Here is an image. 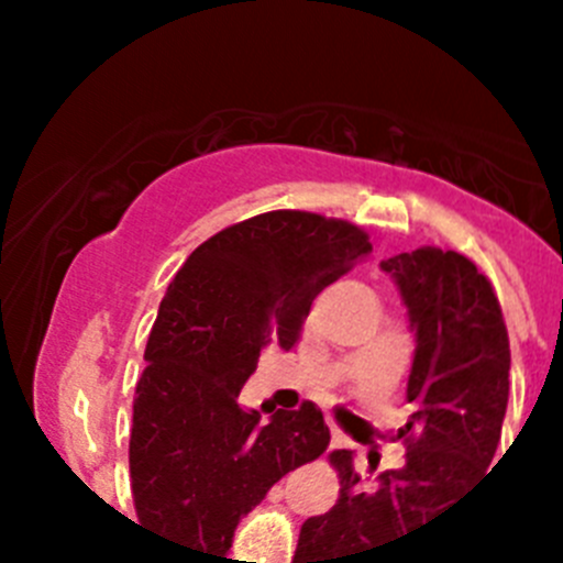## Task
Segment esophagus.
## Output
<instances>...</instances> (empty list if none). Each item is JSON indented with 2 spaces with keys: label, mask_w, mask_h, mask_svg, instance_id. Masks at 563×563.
<instances>
[{
  "label": "esophagus",
  "mask_w": 563,
  "mask_h": 563,
  "mask_svg": "<svg viewBox=\"0 0 563 563\" xmlns=\"http://www.w3.org/2000/svg\"><path fill=\"white\" fill-rule=\"evenodd\" d=\"M332 445H343V434L332 426Z\"/></svg>",
  "instance_id": "34e87169"
}]
</instances>
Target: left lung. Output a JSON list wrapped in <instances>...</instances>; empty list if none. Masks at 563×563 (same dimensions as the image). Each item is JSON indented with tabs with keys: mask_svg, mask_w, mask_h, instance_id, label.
Wrapping results in <instances>:
<instances>
[{
	"mask_svg": "<svg viewBox=\"0 0 563 563\" xmlns=\"http://www.w3.org/2000/svg\"><path fill=\"white\" fill-rule=\"evenodd\" d=\"M409 307L417 352L409 422L397 431L406 462L363 485L352 451H332L341 494L301 525L292 563H372L377 547L417 533L487 474L510 391V341L490 278L467 256L422 245L383 258ZM380 456L369 454L377 467Z\"/></svg>",
	"mask_w": 563,
	"mask_h": 563,
	"instance_id": "obj_1",
	"label": "left lung"
}]
</instances>
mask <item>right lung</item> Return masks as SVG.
I'll use <instances>...</instances> for the list:
<instances>
[{
  "mask_svg": "<svg viewBox=\"0 0 563 563\" xmlns=\"http://www.w3.org/2000/svg\"><path fill=\"white\" fill-rule=\"evenodd\" d=\"M372 253L369 233L310 211H267L206 239L172 278L134 386L129 474L137 521L225 563L239 519L330 429L316 402L239 409V391L271 341L301 335L316 296Z\"/></svg>",
  "mask_w": 563,
  "mask_h": 563,
  "instance_id": "obj_1",
  "label": "right lung"
}]
</instances>
